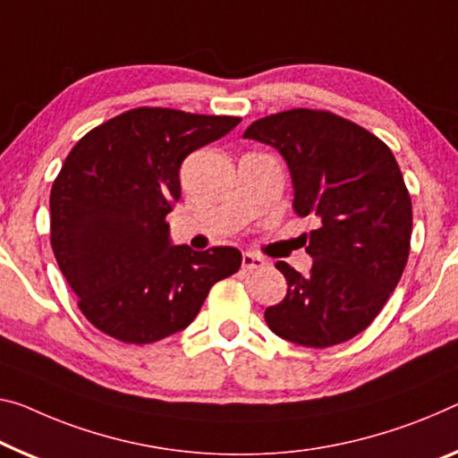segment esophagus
<instances>
[{
  "instance_id": "esophagus-1",
  "label": "esophagus",
  "mask_w": 458,
  "mask_h": 458,
  "mask_svg": "<svg viewBox=\"0 0 458 458\" xmlns=\"http://www.w3.org/2000/svg\"><path fill=\"white\" fill-rule=\"evenodd\" d=\"M242 266H243V270H259V268H264L266 266V262L262 258H258V256H253V253H250V251H245L243 256H242Z\"/></svg>"
}]
</instances>
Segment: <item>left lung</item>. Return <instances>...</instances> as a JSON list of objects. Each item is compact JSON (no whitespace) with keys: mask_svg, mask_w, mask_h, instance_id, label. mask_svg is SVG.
Instances as JSON below:
<instances>
[{"mask_svg":"<svg viewBox=\"0 0 458 458\" xmlns=\"http://www.w3.org/2000/svg\"><path fill=\"white\" fill-rule=\"evenodd\" d=\"M245 139L284 157L294 213L313 216L311 272L286 262L288 291L264 318L299 346L327 348L367 329L395 291L410 258L411 199L389 147L327 110L294 108L251 123Z\"/></svg>","mask_w":458,"mask_h":458,"instance_id":"1","label":"left lung"}]
</instances>
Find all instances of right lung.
Here are the masks:
<instances>
[{
	"instance_id": "right-lung-1",
	"label": "right lung",
	"mask_w": 458,
	"mask_h": 458,
	"mask_svg": "<svg viewBox=\"0 0 458 458\" xmlns=\"http://www.w3.org/2000/svg\"><path fill=\"white\" fill-rule=\"evenodd\" d=\"M237 116L135 108L77 140L51 190V245L91 326L126 344L188 327L242 251L172 245L180 165L227 135Z\"/></svg>"
}]
</instances>
